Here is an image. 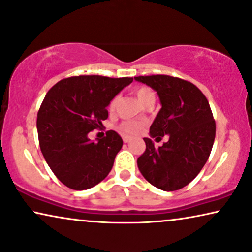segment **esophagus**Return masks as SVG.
Instances as JSON below:
<instances>
[{"instance_id":"34e87169","label":"esophagus","mask_w":252,"mask_h":252,"mask_svg":"<svg viewBox=\"0 0 252 252\" xmlns=\"http://www.w3.org/2000/svg\"><path fill=\"white\" fill-rule=\"evenodd\" d=\"M123 141H124V142H125V143H128L129 141H130V137H129V136H124V137H123Z\"/></svg>"}]
</instances>
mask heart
Wrapping results in <instances>:
<instances>
[{
	"instance_id": "obj_1",
	"label": "heart",
	"mask_w": 252,
	"mask_h": 252,
	"mask_svg": "<svg viewBox=\"0 0 252 252\" xmlns=\"http://www.w3.org/2000/svg\"><path fill=\"white\" fill-rule=\"evenodd\" d=\"M134 93H135L137 99L141 104H144L148 99L151 97H155L154 92L151 91L149 87H146V86H141V87H137L134 89ZM117 103H118V97H113L109 103V110L110 111H115ZM120 130L126 135H135L142 128V123L135 122V120H126V122H123L119 126Z\"/></svg>"
}]
</instances>
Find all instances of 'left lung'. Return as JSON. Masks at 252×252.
<instances>
[{
    "label": "left lung",
    "instance_id": "8db88e82",
    "mask_svg": "<svg viewBox=\"0 0 252 252\" xmlns=\"http://www.w3.org/2000/svg\"><path fill=\"white\" fill-rule=\"evenodd\" d=\"M159 96L161 109L150 126V136L168 141L155 148L144 137L146 151L137 166L146 180L165 191L184 188L204 166L216 137V122L204 94L194 84L171 75L135 77Z\"/></svg>",
    "mask_w": 252,
    "mask_h": 252
}]
</instances>
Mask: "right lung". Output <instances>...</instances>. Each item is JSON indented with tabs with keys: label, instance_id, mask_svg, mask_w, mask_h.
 <instances>
[{
	"label": "right lung",
	"instance_id": "1",
	"mask_svg": "<svg viewBox=\"0 0 252 252\" xmlns=\"http://www.w3.org/2000/svg\"><path fill=\"white\" fill-rule=\"evenodd\" d=\"M133 78L79 75L58 81L37 112L40 149L58 180L74 190L94 187L111 171L123 139L115 130L97 142L88 133L101 128L109 103Z\"/></svg>",
	"mask_w": 252,
	"mask_h": 252
}]
</instances>
